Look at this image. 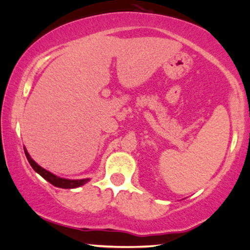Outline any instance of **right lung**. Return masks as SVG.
Segmentation results:
<instances>
[{
	"label": "right lung",
	"mask_w": 250,
	"mask_h": 250,
	"mask_svg": "<svg viewBox=\"0 0 250 250\" xmlns=\"http://www.w3.org/2000/svg\"><path fill=\"white\" fill-rule=\"evenodd\" d=\"M24 154H26V157H27L28 162H29V164L31 165V167H33L38 174H41L42 177L45 179V180H47L50 184L55 186V187L63 188V189H72V188L80 187V186L85 185L86 182L89 181V179H82V180H69V179H62V178L56 177V175H54L53 173H51V172H48L45 170V168L40 167L36 162L31 159L30 155L26 150V148H24Z\"/></svg>",
	"instance_id": "add662e5"
}]
</instances>
